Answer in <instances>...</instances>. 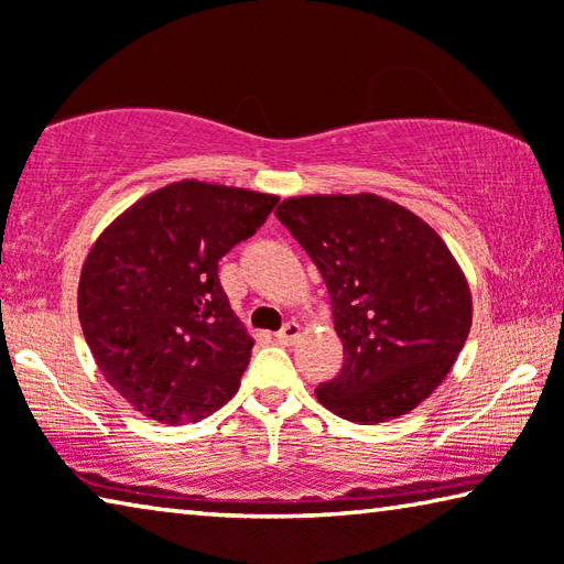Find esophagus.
<instances>
[{
    "label": "esophagus",
    "instance_id": "34e87169",
    "mask_svg": "<svg viewBox=\"0 0 564 564\" xmlns=\"http://www.w3.org/2000/svg\"><path fill=\"white\" fill-rule=\"evenodd\" d=\"M280 344H294V339L300 337V324L297 322H288L284 327L274 334Z\"/></svg>",
    "mask_w": 564,
    "mask_h": 564
}]
</instances>
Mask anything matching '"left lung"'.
<instances>
[{
  "instance_id": "1",
  "label": "left lung",
  "mask_w": 564,
  "mask_h": 564,
  "mask_svg": "<svg viewBox=\"0 0 564 564\" xmlns=\"http://www.w3.org/2000/svg\"><path fill=\"white\" fill-rule=\"evenodd\" d=\"M329 290L344 367L317 399L381 423L446 379L470 332V290L433 227L379 195L290 197L274 210Z\"/></svg>"
}]
</instances>
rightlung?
<instances>
[{
  "label": "right lung",
  "instance_id": "right-lung-1",
  "mask_svg": "<svg viewBox=\"0 0 564 564\" xmlns=\"http://www.w3.org/2000/svg\"><path fill=\"white\" fill-rule=\"evenodd\" d=\"M280 197L183 181L106 227L78 282V319L106 381L143 416L193 423L225 406L252 339L217 262L264 225Z\"/></svg>",
  "mask_w": 564,
  "mask_h": 564
}]
</instances>
